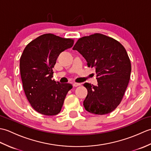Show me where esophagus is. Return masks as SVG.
Listing matches in <instances>:
<instances>
[{"label": "esophagus", "instance_id": "obj_1", "mask_svg": "<svg viewBox=\"0 0 151 151\" xmlns=\"http://www.w3.org/2000/svg\"><path fill=\"white\" fill-rule=\"evenodd\" d=\"M81 84H80V83H76V82H75V83H73V87H77V86H81Z\"/></svg>", "mask_w": 151, "mask_h": 151}]
</instances>
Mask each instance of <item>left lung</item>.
Listing matches in <instances>:
<instances>
[{"label":"left lung","instance_id":"obj_1","mask_svg":"<svg viewBox=\"0 0 151 151\" xmlns=\"http://www.w3.org/2000/svg\"><path fill=\"white\" fill-rule=\"evenodd\" d=\"M73 49L82 54L88 67H95L97 75V86L84 84L88 90L85 109L97 115L110 113L121 103L130 81L131 63L126 49L100 33L79 38Z\"/></svg>","mask_w":151,"mask_h":151}]
</instances>
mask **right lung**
I'll return each mask as SVG.
<instances>
[{
	"label": "right lung",
	"instance_id": "add662e5",
	"mask_svg": "<svg viewBox=\"0 0 151 151\" xmlns=\"http://www.w3.org/2000/svg\"><path fill=\"white\" fill-rule=\"evenodd\" d=\"M74 40L45 34L28 43L20 58V73L24 93L38 113L55 115L62 110L70 84L52 80L53 67L61 52L73 45Z\"/></svg>",
	"mask_w": 151,
	"mask_h": 151
}]
</instances>
